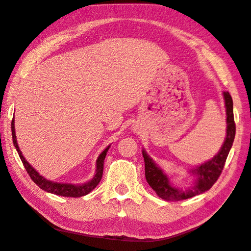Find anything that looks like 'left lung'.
<instances>
[{
  "label": "left lung",
  "instance_id": "1",
  "mask_svg": "<svg viewBox=\"0 0 251 251\" xmlns=\"http://www.w3.org/2000/svg\"><path fill=\"white\" fill-rule=\"evenodd\" d=\"M225 100L226 107V115H227V135L224 141V144L221 148V151L211 159V160L205 162L198 168L193 170L192 172L197 174L198 179L194 188L188 189V191L182 192L179 189L175 188L171 185L169 178L166 175L162 173V171L157 168L154 161L149 157V155L142 151V155L144 159V165H146V179L149 185L154 189L156 194L160 197L161 199L165 201H181L193 197L200 195L216 183L221 175L223 168L226 162L227 156L229 154V151L232 147L233 139L235 136V124L233 118V103L230 94L227 92L223 93Z\"/></svg>",
  "mask_w": 251,
  "mask_h": 251
}]
</instances>
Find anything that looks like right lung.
<instances>
[{"instance_id": "obj_1", "label": "right lung", "mask_w": 251, "mask_h": 251, "mask_svg": "<svg viewBox=\"0 0 251 251\" xmlns=\"http://www.w3.org/2000/svg\"><path fill=\"white\" fill-rule=\"evenodd\" d=\"M11 132H12V140H13V144L16 147L19 156L21 158V160L24 164L25 169L28 173V175L30 176V178L32 179V181L34 183L41 187L42 189H44L45 192H48L51 194L54 195H58V196H63V197H71V198H78V197H82L88 195L92 189H94L97 184L100 183L101 178H102V172H103V162H104V158L105 155H107V151L109 150L110 147H108L105 149L102 153L98 157L97 161H96V174L95 176L93 177V179L87 182L85 184L81 185H74V184H66V183H57V182H52L49 181L47 179H45L43 176L37 173L31 165H30L26 159L24 158V156L22 155V151L18 146L17 142V136H16V131H14V119H12L11 121Z\"/></svg>"}]
</instances>
